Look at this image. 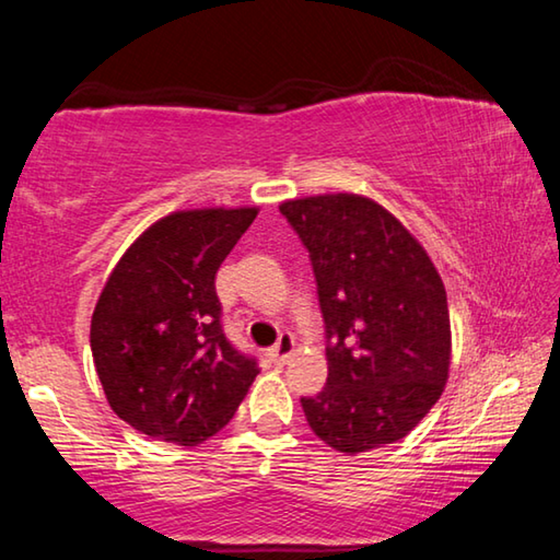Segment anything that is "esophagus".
<instances>
[{"instance_id":"34e87169","label":"esophagus","mask_w":560,"mask_h":560,"mask_svg":"<svg viewBox=\"0 0 560 560\" xmlns=\"http://www.w3.org/2000/svg\"><path fill=\"white\" fill-rule=\"evenodd\" d=\"M291 353H293V336L291 334H281L277 346L269 348V358L273 360V363H287Z\"/></svg>"}]
</instances>
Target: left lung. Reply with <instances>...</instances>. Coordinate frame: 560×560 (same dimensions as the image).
Wrapping results in <instances>:
<instances>
[{"instance_id": "left-lung-1", "label": "left lung", "mask_w": 560, "mask_h": 560, "mask_svg": "<svg viewBox=\"0 0 560 560\" xmlns=\"http://www.w3.org/2000/svg\"><path fill=\"white\" fill-rule=\"evenodd\" d=\"M279 210L308 249L326 326V387L301 397L311 430L346 454L402 440L440 400L450 373L438 269L368 197L318 195Z\"/></svg>"}]
</instances>
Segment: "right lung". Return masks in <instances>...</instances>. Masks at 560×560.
Returning <instances> with one entry per match:
<instances>
[{"label":"right lung","mask_w":560,"mask_h":560,"mask_svg":"<svg viewBox=\"0 0 560 560\" xmlns=\"http://www.w3.org/2000/svg\"><path fill=\"white\" fill-rule=\"evenodd\" d=\"M257 207L167 214L132 242L101 291L91 353L120 420L195 447L220 432L259 373L222 326L214 277Z\"/></svg>","instance_id":"add662e5"}]
</instances>
